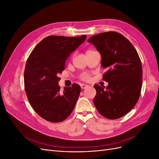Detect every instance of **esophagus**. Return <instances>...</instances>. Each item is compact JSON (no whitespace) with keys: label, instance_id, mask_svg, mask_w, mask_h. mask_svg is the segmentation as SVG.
<instances>
[{"label":"esophagus","instance_id":"34e87169","mask_svg":"<svg viewBox=\"0 0 159 159\" xmlns=\"http://www.w3.org/2000/svg\"><path fill=\"white\" fill-rule=\"evenodd\" d=\"M81 89H85V88H87L88 87V85H86V84H81Z\"/></svg>","mask_w":159,"mask_h":159}]
</instances>
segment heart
<instances>
[{
	"label": "heart",
	"mask_w": 159,
	"mask_h": 159,
	"mask_svg": "<svg viewBox=\"0 0 159 159\" xmlns=\"http://www.w3.org/2000/svg\"><path fill=\"white\" fill-rule=\"evenodd\" d=\"M89 51H91V50H88L87 52H89ZM90 78H91V75L89 73H86V72H84V73H81L80 75V79L84 81H89Z\"/></svg>",
	"instance_id": "b5f03b06"
}]
</instances>
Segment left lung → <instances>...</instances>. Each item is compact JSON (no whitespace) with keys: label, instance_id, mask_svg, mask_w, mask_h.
Wrapping results in <instances>:
<instances>
[{"label":"left lung","instance_id":"8db88e82","mask_svg":"<svg viewBox=\"0 0 159 159\" xmlns=\"http://www.w3.org/2000/svg\"><path fill=\"white\" fill-rule=\"evenodd\" d=\"M102 55V65L107 70L104 88L94 85L93 103L98 112L109 119L125 115L138 102L142 87L143 70L140 57L131 42L117 32L99 33L89 38Z\"/></svg>","mask_w":159,"mask_h":159}]
</instances>
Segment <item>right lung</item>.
Wrapping results in <instances>:
<instances>
[{
    "instance_id": "1",
    "label": "right lung",
    "mask_w": 159,
    "mask_h": 159,
    "mask_svg": "<svg viewBox=\"0 0 159 159\" xmlns=\"http://www.w3.org/2000/svg\"><path fill=\"white\" fill-rule=\"evenodd\" d=\"M86 37H46L28 57L24 73L27 98L36 113L48 121H63L75 107L80 86L74 84L61 93L58 75L65 69L67 57Z\"/></svg>"
}]
</instances>
